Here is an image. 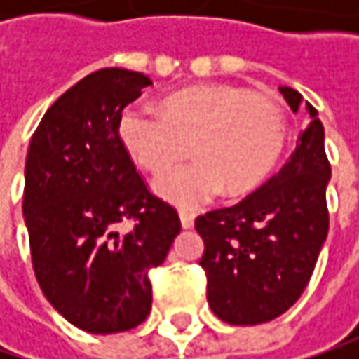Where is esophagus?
<instances>
[{
    "label": "esophagus",
    "mask_w": 359,
    "mask_h": 359,
    "mask_svg": "<svg viewBox=\"0 0 359 359\" xmlns=\"http://www.w3.org/2000/svg\"><path fill=\"white\" fill-rule=\"evenodd\" d=\"M180 219H182V226H184L186 229H189V228H194V219H196V215L191 214V212H186V210H184V212H180Z\"/></svg>",
    "instance_id": "34e87169"
}]
</instances>
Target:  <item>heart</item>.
<instances>
[{
    "instance_id": "obj_1",
    "label": "heart",
    "mask_w": 359,
    "mask_h": 359,
    "mask_svg": "<svg viewBox=\"0 0 359 359\" xmlns=\"http://www.w3.org/2000/svg\"><path fill=\"white\" fill-rule=\"evenodd\" d=\"M119 137L133 161L151 173L161 198L182 208L212 200L224 187L238 196L255 187L276 165L285 142V114L278 100L238 86H196L168 95L161 111L130 105L119 118Z\"/></svg>"
}]
</instances>
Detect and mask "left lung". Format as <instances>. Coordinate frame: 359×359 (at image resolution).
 <instances>
[{
	"mask_svg": "<svg viewBox=\"0 0 359 359\" xmlns=\"http://www.w3.org/2000/svg\"><path fill=\"white\" fill-rule=\"evenodd\" d=\"M280 91L297 111L302 95L285 86ZM306 111L310 123L280 172L240 203L196 219L205 245L200 266L208 276V304L228 324H264L290 310L324 245L332 168L318 111L308 102Z\"/></svg>",
	"mask_w": 359,
	"mask_h": 359,
	"instance_id": "1",
	"label": "left lung"
}]
</instances>
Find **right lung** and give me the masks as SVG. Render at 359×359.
I'll list each match as a JSON object with an SVG mask.
<instances>
[{
	"instance_id": "add662e5",
	"label": "right lung",
	"mask_w": 359,
	"mask_h": 359,
	"mask_svg": "<svg viewBox=\"0 0 359 359\" xmlns=\"http://www.w3.org/2000/svg\"><path fill=\"white\" fill-rule=\"evenodd\" d=\"M149 83L121 67L93 72L49 107L27 149L23 215L35 278L90 334L126 332L149 316V271L182 229L119 137L123 107Z\"/></svg>"
}]
</instances>
